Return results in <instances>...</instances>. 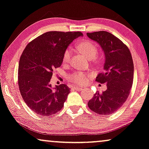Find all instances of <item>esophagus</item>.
Segmentation results:
<instances>
[{
    "mask_svg": "<svg viewBox=\"0 0 149 149\" xmlns=\"http://www.w3.org/2000/svg\"><path fill=\"white\" fill-rule=\"evenodd\" d=\"M73 89H75V90H76V91H80V90H82V87H81V86H79V85H77V84L73 85Z\"/></svg>",
    "mask_w": 149,
    "mask_h": 149,
    "instance_id": "1",
    "label": "esophagus"
}]
</instances>
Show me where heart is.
<instances>
[{
	"mask_svg": "<svg viewBox=\"0 0 149 149\" xmlns=\"http://www.w3.org/2000/svg\"><path fill=\"white\" fill-rule=\"evenodd\" d=\"M76 49L86 58L89 60L93 59L94 62L98 63V61L95 58L97 54V47L93 43L86 41H82L76 45ZM71 52L69 49H67L65 50L64 54H63V62H68L71 57ZM90 77L91 75L82 72V71H78V72H75L69 75L68 78L69 80L72 81L76 84L83 85L86 84L88 82Z\"/></svg>",
	"mask_w": 149,
	"mask_h": 149,
	"instance_id": "1",
	"label": "heart"
}]
</instances>
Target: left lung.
Returning a JSON list of instances; mask_svg holds the SVG:
<instances>
[{"instance_id":"8db88e82","label":"left lung","mask_w":149,"mask_h":149,"mask_svg":"<svg viewBox=\"0 0 149 149\" xmlns=\"http://www.w3.org/2000/svg\"><path fill=\"white\" fill-rule=\"evenodd\" d=\"M104 52V72L99 73L96 81L107 82V89L96 93L88 106L93 112L112 114L121 107L128 97L134 78V63L130 51L117 37L106 31L86 33Z\"/></svg>"}]
</instances>
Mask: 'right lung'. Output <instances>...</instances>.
<instances>
[{"label": "right lung", "mask_w": 149, "mask_h": 149, "mask_svg": "<svg viewBox=\"0 0 149 149\" xmlns=\"http://www.w3.org/2000/svg\"><path fill=\"white\" fill-rule=\"evenodd\" d=\"M80 32L49 31L26 45L20 57L18 85L24 101L41 116H52L64 106L69 88L66 84L52 87L50 80L54 69L62 64L67 47Z\"/></svg>", "instance_id": "add662e5"}]
</instances>
